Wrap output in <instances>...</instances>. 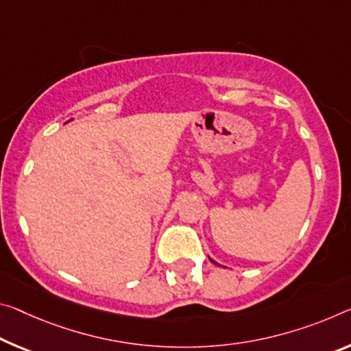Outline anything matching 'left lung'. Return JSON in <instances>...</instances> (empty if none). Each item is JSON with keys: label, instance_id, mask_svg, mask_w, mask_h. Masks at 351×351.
Wrapping results in <instances>:
<instances>
[{"label": "left lung", "instance_id": "obj_1", "mask_svg": "<svg viewBox=\"0 0 351 351\" xmlns=\"http://www.w3.org/2000/svg\"><path fill=\"white\" fill-rule=\"evenodd\" d=\"M209 259H210V258H209ZM210 263H213V264H217V263H215V261H213V259H210Z\"/></svg>", "mask_w": 351, "mask_h": 351}]
</instances>
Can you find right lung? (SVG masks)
<instances>
[{
	"instance_id": "1",
	"label": "right lung",
	"mask_w": 351,
	"mask_h": 351,
	"mask_svg": "<svg viewBox=\"0 0 351 351\" xmlns=\"http://www.w3.org/2000/svg\"><path fill=\"white\" fill-rule=\"evenodd\" d=\"M71 120H73V119H71ZM69 121H70V120H69ZM69 121H66V123H69Z\"/></svg>"
}]
</instances>
